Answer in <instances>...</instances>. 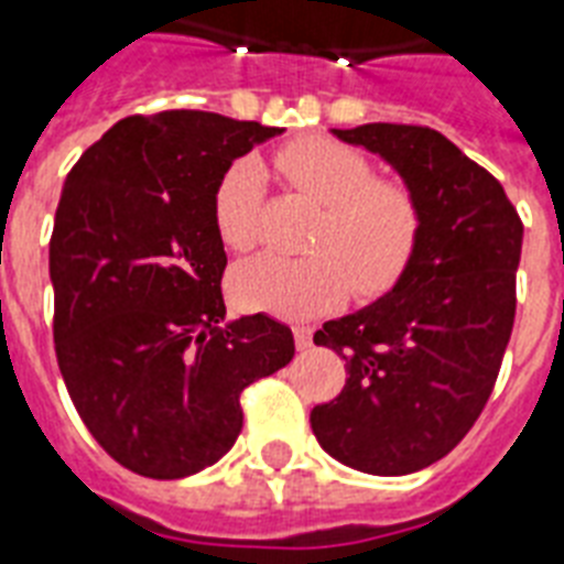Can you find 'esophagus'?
I'll return each mask as SVG.
<instances>
[{
	"instance_id": "1",
	"label": "esophagus",
	"mask_w": 564,
	"mask_h": 564,
	"mask_svg": "<svg viewBox=\"0 0 564 564\" xmlns=\"http://www.w3.org/2000/svg\"><path fill=\"white\" fill-rule=\"evenodd\" d=\"M292 336H295L297 350H306V347L313 345V329L310 327H295L292 329Z\"/></svg>"
}]
</instances>
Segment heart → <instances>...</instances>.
<instances>
[{
  "label": "heart",
  "instance_id": "heart-1",
  "mask_svg": "<svg viewBox=\"0 0 564 564\" xmlns=\"http://www.w3.org/2000/svg\"><path fill=\"white\" fill-rule=\"evenodd\" d=\"M274 171L297 194L324 205L310 235L313 254H263L242 263L231 290L242 306L283 318H310L341 304L388 295L411 269L425 214L400 178L377 176L368 155L327 135H306L274 155ZM263 173L254 162L231 164L214 191V223L228 249L260 240Z\"/></svg>",
  "mask_w": 564,
  "mask_h": 564
}]
</instances>
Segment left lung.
I'll return each mask as SVG.
<instances>
[{"instance_id": "1", "label": "left lung", "mask_w": 564, "mask_h": 564, "mask_svg": "<svg viewBox=\"0 0 564 564\" xmlns=\"http://www.w3.org/2000/svg\"><path fill=\"white\" fill-rule=\"evenodd\" d=\"M397 167L423 203L416 258L377 304L327 322L315 345L347 361L310 414L322 448L368 475H409L464 441L496 388L516 322L519 210L489 171L432 127L333 130Z\"/></svg>"}]
</instances>
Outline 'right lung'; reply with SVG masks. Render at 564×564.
I'll return each mask as SVG.
<instances>
[{
	"instance_id": "1",
	"label": "right lung",
	"mask_w": 564,
	"mask_h": 564,
	"mask_svg": "<svg viewBox=\"0 0 564 564\" xmlns=\"http://www.w3.org/2000/svg\"><path fill=\"white\" fill-rule=\"evenodd\" d=\"M278 127L217 112L130 116L68 173L48 242L54 350L77 414L112 460L176 480L217 464L240 393L295 356L269 315L223 324L214 191Z\"/></svg>"
}]
</instances>
